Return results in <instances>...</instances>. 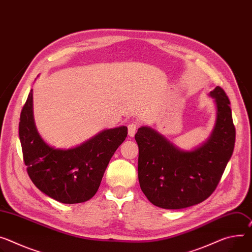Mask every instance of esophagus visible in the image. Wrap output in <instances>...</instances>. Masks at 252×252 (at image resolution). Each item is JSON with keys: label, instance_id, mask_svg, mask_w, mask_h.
<instances>
[{"label": "esophagus", "instance_id": "esophagus-1", "mask_svg": "<svg viewBox=\"0 0 252 252\" xmlns=\"http://www.w3.org/2000/svg\"><path fill=\"white\" fill-rule=\"evenodd\" d=\"M136 127H138V126H136L135 123H130V124L127 126V128H128V135L130 136V138H132V136L134 135L135 130H136Z\"/></svg>", "mask_w": 252, "mask_h": 252}]
</instances>
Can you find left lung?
<instances>
[{
    "mask_svg": "<svg viewBox=\"0 0 252 252\" xmlns=\"http://www.w3.org/2000/svg\"><path fill=\"white\" fill-rule=\"evenodd\" d=\"M216 119L208 139L191 149H181L149 126L139 127L138 175L148 200L163 209H183L207 199L216 189L232 156L235 127L230 101L216 86Z\"/></svg>",
    "mask_w": 252,
    "mask_h": 252,
    "instance_id": "left-lung-1",
    "label": "left lung"
}]
</instances>
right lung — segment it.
<instances>
[{
	"mask_svg": "<svg viewBox=\"0 0 252 252\" xmlns=\"http://www.w3.org/2000/svg\"><path fill=\"white\" fill-rule=\"evenodd\" d=\"M127 127L106 128L68 149L50 146L39 133L33 112V90L20 116L19 136L27 172L45 195L64 204L83 203L97 192L111 157Z\"/></svg>",
	"mask_w": 252,
	"mask_h": 252,
	"instance_id": "obj_1",
	"label": "right lung"
}]
</instances>
